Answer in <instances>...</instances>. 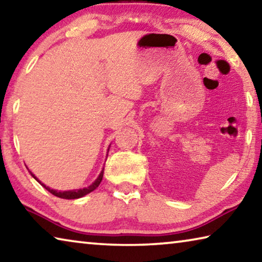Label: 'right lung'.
<instances>
[{
  "label": "right lung",
  "instance_id": "add662e5",
  "mask_svg": "<svg viewBox=\"0 0 262 262\" xmlns=\"http://www.w3.org/2000/svg\"><path fill=\"white\" fill-rule=\"evenodd\" d=\"M103 171H104V168L102 169V171L100 173V175H98V178L95 180V181H94L91 186L89 187H87V188H82V189H76V190H68V191H58V190H54V189H51L50 187H46L45 184H42L39 180H38L36 177H34V175L31 173V171H30V173H31V175L32 177L37 180L38 182H39L42 187L45 188L46 190H49L51 194H53L54 196H57V197H60V199H66V200H74V199H80V197H83L84 195H87V194H89V192H92L93 190H95L96 188L100 186V183H101V181H102V179H103Z\"/></svg>",
  "mask_w": 262,
  "mask_h": 262
}]
</instances>
